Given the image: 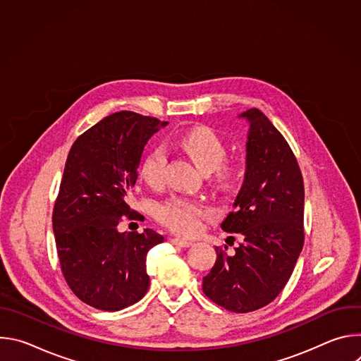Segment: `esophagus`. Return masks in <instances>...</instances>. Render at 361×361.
Returning <instances> with one entry per match:
<instances>
[{"label":"esophagus","instance_id":"34e87169","mask_svg":"<svg viewBox=\"0 0 361 361\" xmlns=\"http://www.w3.org/2000/svg\"><path fill=\"white\" fill-rule=\"evenodd\" d=\"M171 243H173V244H176V245H180V247H190V245L192 244V241H191V240L180 238V237L173 238V240H171Z\"/></svg>","mask_w":361,"mask_h":361}]
</instances>
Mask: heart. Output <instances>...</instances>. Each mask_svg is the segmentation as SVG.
<instances>
[{"instance_id": "obj_1", "label": "heart", "mask_w": 361, "mask_h": 361, "mask_svg": "<svg viewBox=\"0 0 361 361\" xmlns=\"http://www.w3.org/2000/svg\"><path fill=\"white\" fill-rule=\"evenodd\" d=\"M181 147L202 173L217 170L219 181L223 185H231L237 177L234 166H220L226 157V145L220 137L209 127H194L180 140ZM167 156L164 148L152 149L140 167V178L152 188L164 183ZM209 210L190 198L173 197L157 205V219L180 234H195L201 227L202 217Z\"/></svg>"}]
</instances>
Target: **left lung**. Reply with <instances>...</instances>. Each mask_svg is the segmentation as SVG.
Here are the masks:
<instances>
[{"label": "left lung", "instance_id": "8db88e82", "mask_svg": "<svg viewBox=\"0 0 361 361\" xmlns=\"http://www.w3.org/2000/svg\"><path fill=\"white\" fill-rule=\"evenodd\" d=\"M238 118L248 124L245 173L235 212L221 228L244 240L233 254L216 247L202 291L230 312L248 313L271 302L294 270L304 243V185L290 145L271 121L257 109Z\"/></svg>", "mask_w": 361, "mask_h": 361}]
</instances>
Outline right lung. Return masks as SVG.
I'll use <instances>...</instances> for the list:
<instances>
[{
    "label": "right lung",
    "mask_w": 361,
    "mask_h": 361,
    "mask_svg": "<svg viewBox=\"0 0 361 361\" xmlns=\"http://www.w3.org/2000/svg\"><path fill=\"white\" fill-rule=\"evenodd\" d=\"M169 123L131 111L114 113L73 144L56 207L53 230L63 274L91 307L118 312L140 301L149 287L147 252L164 237L151 228L121 233L137 219L128 205L145 144Z\"/></svg>",
    "instance_id": "obj_1"
}]
</instances>
